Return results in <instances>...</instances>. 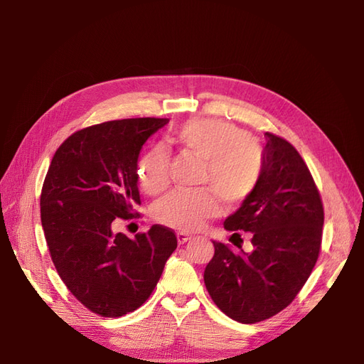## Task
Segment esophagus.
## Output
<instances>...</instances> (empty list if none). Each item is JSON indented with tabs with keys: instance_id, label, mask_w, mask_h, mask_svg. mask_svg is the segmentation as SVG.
<instances>
[{
	"instance_id": "1",
	"label": "esophagus",
	"mask_w": 364,
	"mask_h": 364,
	"mask_svg": "<svg viewBox=\"0 0 364 364\" xmlns=\"http://www.w3.org/2000/svg\"><path fill=\"white\" fill-rule=\"evenodd\" d=\"M176 237H178V243H179V245H185L186 241L191 240V235L186 234V232H182V230H181V232L176 234Z\"/></svg>"
}]
</instances>
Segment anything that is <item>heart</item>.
<instances>
[{
  "label": "heart",
  "instance_id": "heart-1",
  "mask_svg": "<svg viewBox=\"0 0 364 364\" xmlns=\"http://www.w3.org/2000/svg\"><path fill=\"white\" fill-rule=\"evenodd\" d=\"M247 139V132L220 119H193L171 135V141L183 153L205 164V182L226 203L246 199L259 178L261 151ZM136 178L146 194L155 196L167 188V155L162 149H151L139 159ZM218 213V202L208 191H174L155 208L159 223L182 230L200 229Z\"/></svg>",
  "mask_w": 364,
  "mask_h": 364
}]
</instances>
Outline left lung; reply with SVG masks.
<instances>
[{"label":"left lung","instance_id":"8db88e82","mask_svg":"<svg viewBox=\"0 0 364 364\" xmlns=\"http://www.w3.org/2000/svg\"><path fill=\"white\" fill-rule=\"evenodd\" d=\"M264 136L257 185L225 220L232 237L251 234L252 250H241L240 239L232 241L240 252L213 241L203 274L215 305L241 323L266 321L294 299L322 241L323 206L306 164L289 141L269 132Z\"/></svg>","mask_w":364,"mask_h":364}]
</instances>
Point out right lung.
I'll list each match as a JSON object with an SVG mask.
<instances>
[{
    "mask_svg": "<svg viewBox=\"0 0 364 364\" xmlns=\"http://www.w3.org/2000/svg\"><path fill=\"white\" fill-rule=\"evenodd\" d=\"M167 118L107 121L75 132L54 153L41 194V222L60 279L92 313L119 317L144 304L178 247L171 229L153 225L129 238L117 218L139 205L142 146Z\"/></svg>",
    "mask_w": 364,
    "mask_h": 364,
    "instance_id": "right-lung-1",
    "label": "right lung"
}]
</instances>
